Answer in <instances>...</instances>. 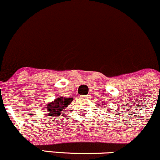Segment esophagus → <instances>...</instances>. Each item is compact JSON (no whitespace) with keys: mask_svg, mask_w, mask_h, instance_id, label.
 <instances>
[{"mask_svg":"<svg viewBox=\"0 0 160 160\" xmlns=\"http://www.w3.org/2000/svg\"><path fill=\"white\" fill-rule=\"evenodd\" d=\"M82 98H89V95H83V96H82Z\"/></svg>","mask_w":160,"mask_h":160,"instance_id":"obj_1","label":"esophagus"}]
</instances>
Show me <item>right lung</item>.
Segmentation results:
<instances>
[{
    "mask_svg": "<svg viewBox=\"0 0 160 160\" xmlns=\"http://www.w3.org/2000/svg\"><path fill=\"white\" fill-rule=\"evenodd\" d=\"M72 101L73 98H56L53 102L47 104L46 109L47 112H49L48 115L50 117H59L61 115V111L65 109Z\"/></svg>",
    "mask_w": 160,
    "mask_h": 160,
    "instance_id": "add662e5",
    "label": "right lung"
}]
</instances>
